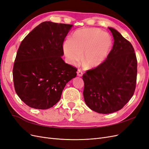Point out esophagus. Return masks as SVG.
<instances>
[{
	"label": "esophagus",
	"mask_w": 149,
	"mask_h": 149,
	"mask_svg": "<svg viewBox=\"0 0 149 149\" xmlns=\"http://www.w3.org/2000/svg\"><path fill=\"white\" fill-rule=\"evenodd\" d=\"M77 74H78V76H82V75H83V72H82V71L80 69H78V70Z\"/></svg>",
	"instance_id": "34e87169"
}]
</instances>
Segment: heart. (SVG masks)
I'll use <instances>...</instances> for the list:
<instances>
[{"instance_id": "1", "label": "heart", "mask_w": 149, "mask_h": 149, "mask_svg": "<svg viewBox=\"0 0 149 149\" xmlns=\"http://www.w3.org/2000/svg\"><path fill=\"white\" fill-rule=\"evenodd\" d=\"M112 46L111 36L96 29H81L75 31L63 45V51L72 64L80 60L87 68H95L105 60Z\"/></svg>"}]
</instances>
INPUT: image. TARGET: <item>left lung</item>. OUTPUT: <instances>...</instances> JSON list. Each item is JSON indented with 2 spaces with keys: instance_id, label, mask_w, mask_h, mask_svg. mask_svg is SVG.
Instances as JSON below:
<instances>
[{
  "instance_id": "left-lung-1",
  "label": "left lung",
  "mask_w": 149,
  "mask_h": 149,
  "mask_svg": "<svg viewBox=\"0 0 149 149\" xmlns=\"http://www.w3.org/2000/svg\"><path fill=\"white\" fill-rule=\"evenodd\" d=\"M114 45L101 65L83 75V96L86 105L101 114L121 109L136 89L137 61L134 49L119 31L109 27Z\"/></svg>"
}]
</instances>
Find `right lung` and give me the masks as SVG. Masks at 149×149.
Masks as SVG:
<instances>
[{"mask_svg":"<svg viewBox=\"0 0 149 149\" xmlns=\"http://www.w3.org/2000/svg\"><path fill=\"white\" fill-rule=\"evenodd\" d=\"M73 25L42 22L22 40L13 68L17 95L30 107L47 109L60 101L76 68L66 63L64 40Z\"/></svg>","mask_w":149,"mask_h":149,"instance_id":"1","label":"right lung"}]
</instances>
